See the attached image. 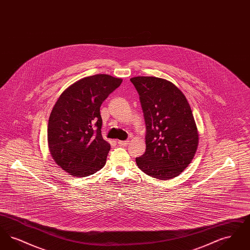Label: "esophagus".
I'll use <instances>...</instances> for the list:
<instances>
[{"mask_svg": "<svg viewBox=\"0 0 250 250\" xmlns=\"http://www.w3.org/2000/svg\"><path fill=\"white\" fill-rule=\"evenodd\" d=\"M118 144L120 146L125 147V146H127L129 144V141H120V142H118Z\"/></svg>", "mask_w": 250, "mask_h": 250, "instance_id": "obj_1", "label": "esophagus"}]
</instances>
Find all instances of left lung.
Returning a JSON list of instances; mask_svg holds the SVG:
<instances>
[{"label": "left lung", "instance_id": "obj_1", "mask_svg": "<svg viewBox=\"0 0 250 250\" xmlns=\"http://www.w3.org/2000/svg\"><path fill=\"white\" fill-rule=\"evenodd\" d=\"M130 82L140 95L146 125V150L136 158L137 165L153 178H174L190 164L199 143L190 106L166 80L135 77Z\"/></svg>", "mask_w": 250, "mask_h": 250}]
</instances>
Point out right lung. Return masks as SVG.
<instances>
[{"label":"right lung","mask_w":250,"mask_h":250,"mask_svg":"<svg viewBox=\"0 0 250 250\" xmlns=\"http://www.w3.org/2000/svg\"><path fill=\"white\" fill-rule=\"evenodd\" d=\"M122 80L106 74L86 77L60 95L48 125L49 152L76 177L94 174L106 164L110 145L101 135L100 107Z\"/></svg>","instance_id":"add662e5"}]
</instances>
